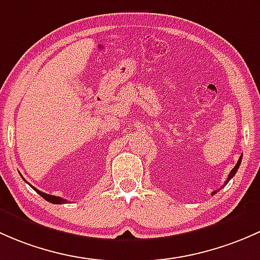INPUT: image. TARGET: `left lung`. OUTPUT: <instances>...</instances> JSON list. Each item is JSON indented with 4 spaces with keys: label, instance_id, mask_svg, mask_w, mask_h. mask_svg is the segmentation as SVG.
Returning a JSON list of instances; mask_svg holds the SVG:
<instances>
[{
    "label": "left lung",
    "instance_id": "1",
    "mask_svg": "<svg viewBox=\"0 0 260 260\" xmlns=\"http://www.w3.org/2000/svg\"><path fill=\"white\" fill-rule=\"evenodd\" d=\"M242 156L243 155H240V157H239V160H238V162H237V165H235L234 167V169H233L232 171H230V174H229V176H228V179H226V181H225V184H228V181L230 180V179L233 178V176L235 175V173H237L238 171V169H239V165H240V162H242ZM218 191V190H215V191H213V194H215V192Z\"/></svg>",
    "mask_w": 260,
    "mask_h": 260
}]
</instances>
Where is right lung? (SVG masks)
I'll use <instances>...</instances> for the list:
<instances>
[{"label":"right lung","mask_w":260,"mask_h":260,"mask_svg":"<svg viewBox=\"0 0 260 260\" xmlns=\"http://www.w3.org/2000/svg\"><path fill=\"white\" fill-rule=\"evenodd\" d=\"M32 188H34V186H32ZM35 191H36L37 194L41 195V197L44 198L45 200H47V202L52 203V204H63V203H66V200L62 199V198H60V197H55V195H49V194H46V192H42V191H40V190H37V189H35Z\"/></svg>","instance_id":"obj_1"}]
</instances>
